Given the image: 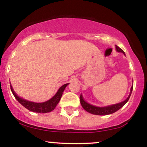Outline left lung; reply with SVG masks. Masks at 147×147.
<instances>
[{
  "label": "left lung",
  "mask_w": 147,
  "mask_h": 147,
  "mask_svg": "<svg viewBox=\"0 0 147 147\" xmlns=\"http://www.w3.org/2000/svg\"><path fill=\"white\" fill-rule=\"evenodd\" d=\"M116 46V50H117V52H122L124 55H125V52H124L123 50L121 49L120 48ZM133 86H132L131 88V91H130V94L129 95V97L126 98L125 100L123 101V102L118 103V104H113V105H111V106H105V107H97V106L91 105V104H88V103L86 102L83 98V96H82V94H81L80 97V103L82 104V106L83 107V109L85 111H86L87 112L90 113L91 114H94V115H109V114H112L113 113L117 111L119 109H120L123 106L125 105V104L126 102L129 101V99L130 98V96L131 95V92H132L133 90Z\"/></svg>",
  "instance_id": "left-lung-1"
}]
</instances>
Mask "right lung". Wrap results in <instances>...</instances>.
<instances>
[{
	"label": "right lung",
	"mask_w": 147,
	"mask_h": 147,
	"mask_svg": "<svg viewBox=\"0 0 147 147\" xmlns=\"http://www.w3.org/2000/svg\"><path fill=\"white\" fill-rule=\"evenodd\" d=\"M68 85V84H64L59 89L58 91L57 92V93L55 94V96L52 97L51 99H49L47 102H43V103H36V102H30V101L26 100L21 97H18V96L15 93L13 89L12 86L10 85V88H11V92H12L13 95L15 97V98L17 99V101L21 105H23L25 108H26L27 109L30 111H32V112L35 113H46L51 112L52 111H53L55 109L58 103L59 102L63 92L65 90V87Z\"/></svg>",
	"instance_id": "1"
}]
</instances>
